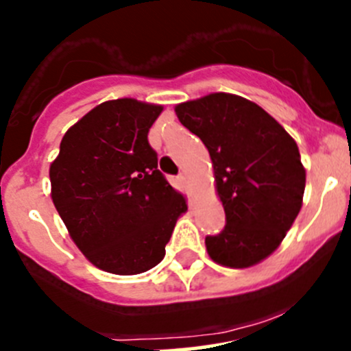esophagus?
Segmentation results:
<instances>
[{"instance_id":"esophagus-1","label":"esophagus","mask_w":351,"mask_h":351,"mask_svg":"<svg viewBox=\"0 0 351 351\" xmlns=\"http://www.w3.org/2000/svg\"><path fill=\"white\" fill-rule=\"evenodd\" d=\"M178 180H180V183H182L183 186H186V189H190V178L185 175V173H182V175L178 176Z\"/></svg>"}]
</instances>
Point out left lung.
I'll return each mask as SVG.
<instances>
[{
  "label": "left lung",
  "instance_id": "left-lung-1",
  "mask_svg": "<svg viewBox=\"0 0 351 351\" xmlns=\"http://www.w3.org/2000/svg\"><path fill=\"white\" fill-rule=\"evenodd\" d=\"M183 127L195 134L213 161L226 226L206 238L209 257L243 269L281 245L304 202L305 168L297 142L258 104L213 93L176 104Z\"/></svg>",
  "mask_w": 351,
  "mask_h": 351
}]
</instances>
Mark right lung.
<instances>
[{
	"instance_id": "right-lung-1",
	"label": "right lung",
	"mask_w": 351,
	"mask_h": 351,
	"mask_svg": "<svg viewBox=\"0 0 351 351\" xmlns=\"http://www.w3.org/2000/svg\"><path fill=\"white\" fill-rule=\"evenodd\" d=\"M162 106L104 101L63 135L49 166L51 199L94 266L132 276L162 261L186 199L158 169L147 134Z\"/></svg>"
}]
</instances>
